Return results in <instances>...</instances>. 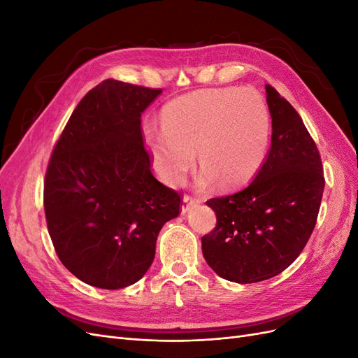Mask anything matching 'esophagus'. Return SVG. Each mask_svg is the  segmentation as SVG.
<instances>
[{
	"mask_svg": "<svg viewBox=\"0 0 358 358\" xmlns=\"http://www.w3.org/2000/svg\"><path fill=\"white\" fill-rule=\"evenodd\" d=\"M199 203H200V199L191 197V196H188V194H185V196H183V200H182L180 212H182V213H187L191 208H194V206H197Z\"/></svg>",
	"mask_w": 358,
	"mask_h": 358,
	"instance_id": "34e87169",
	"label": "esophagus"
}]
</instances>
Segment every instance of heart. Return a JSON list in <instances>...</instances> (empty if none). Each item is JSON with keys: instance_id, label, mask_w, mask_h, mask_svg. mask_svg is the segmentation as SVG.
I'll list each match as a JSON object with an SVG mask.
<instances>
[{"instance_id": "obj_1", "label": "heart", "mask_w": 358, "mask_h": 358, "mask_svg": "<svg viewBox=\"0 0 358 358\" xmlns=\"http://www.w3.org/2000/svg\"><path fill=\"white\" fill-rule=\"evenodd\" d=\"M162 129L148 127L145 142L157 175L169 185L187 175L196 159L199 182L225 188L251 180L266 158L270 115L255 90H208L170 101L161 116Z\"/></svg>"}]
</instances>
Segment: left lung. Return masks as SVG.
I'll list each match as a JSON object with an SVG mask.
<instances>
[{
    "instance_id": "8db88e82",
    "label": "left lung",
    "mask_w": 358,
    "mask_h": 358,
    "mask_svg": "<svg viewBox=\"0 0 358 358\" xmlns=\"http://www.w3.org/2000/svg\"><path fill=\"white\" fill-rule=\"evenodd\" d=\"M272 145L255 179L242 191L206 201L216 227L201 237L216 275L254 284L279 275L300 255L315 229L324 192L315 142L284 96L266 85Z\"/></svg>"
}]
</instances>
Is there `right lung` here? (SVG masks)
<instances>
[{
	"label": "right lung",
	"instance_id": "1",
	"mask_svg": "<svg viewBox=\"0 0 358 358\" xmlns=\"http://www.w3.org/2000/svg\"><path fill=\"white\" fill-rule=\"evenodd\" d=\"M161 90L103 80L71 113L45 179L48 230L61 263L104 289L133 285L155 257L180 196L150 171L142 113Z\"/></svg>",
	"mask_w": 358,
	"mask_h": 358
}]
</instances>
